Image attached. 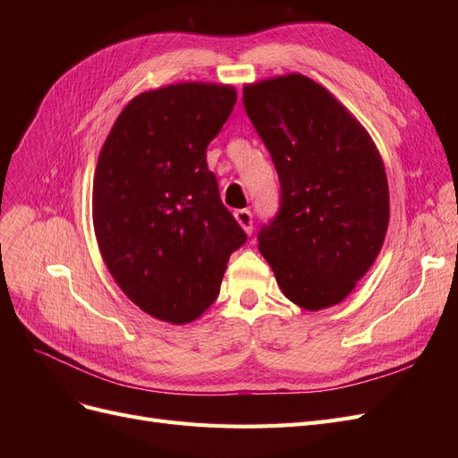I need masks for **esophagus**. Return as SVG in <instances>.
I'll list each match as a JSON object with an SVG mask.
<instances>
[{
  "instance_id": "34e87169",
  "label": "esophagus",
  "mask_w": 458,
  "mask_h": 458,
  "mask_svg": "<svg viewBox=\"0 0 458 458\" xmlns=\"http://www.w3.org/2000/svg\"><path fill=\"white\" fill-rule=\"evenodd\" d=\"M234 219L239 221V225L244 229L246 234H250L254 225H252V212L250 210H237L234 212Z\"/></svg>"
}]
</instances>
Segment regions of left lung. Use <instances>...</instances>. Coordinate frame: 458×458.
I'll use <instances>...</instances> for the list:
<instances>
[{
    "instance_id": "obj_1",
    "label": "left lung",
    "mask_w": 458,
    "mask_h": 458,
    "mask_svg": "<svg viewBox=\"0 0 458 458\" xmlns=\"http://www.w3.org/2000/svg\"><path fill=\"white\" fill-rule=\"evenodd\" d=\"M242 99L281 182V208L258 233L283 294L318 311L350 296L377 259L390 191L369 131L303 74L246 84Z\"/></svg>"
}]
</instances>
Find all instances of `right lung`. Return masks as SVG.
Here are the masks:
<instances>
[{
	"label": "right lung",
	"mask_w": 458,
	"mask_h": 458,
	"mask_svg": "<svg viewBox=\"0 0 458 458\" xmlns=\"http://www.w3.org/2000/svg\"><path fill=\"white\" fill-rule=\"evenodd\" d=\"M237 103L225 84L183 81L123 106L93 175V229L116 284L164 323L199 318L246 233L219 199L206 147Z\"/></svg>",
	"instance_id": "add662e5"
}]
</instances>
